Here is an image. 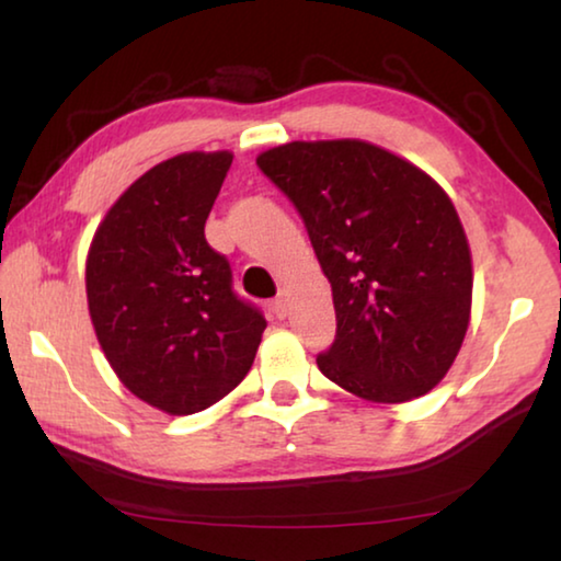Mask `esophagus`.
Here are the masks:
<instances>
[{"label": "esophagus", "mask_w": 561, "mask_h": 561, "mask_svg": "<svg viewBox=\"0 0 561 561\" xmlns=\"http://www.w3.org/2000/svg\"><path fill=\"white\" fill-rule=\"evenodd\" d=\"M272 311H274V314H277L279 319H284V317L289 314V294L284 291V289L277 294V299L272 301Z\"/></svg>", "instance_id": "1"}]
</instances>
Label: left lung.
Instances as JSON below:
<instances>
[{"label":"left lung","mask_w":561,"mask_h":561,"mask_svg":"<svg viewBox=\"0 0 561 561\" xmlns=\"http://www.w3.org/2000/svg\"><path fill=\"white\" fill-rule=\"evenodd\" d=\"M257 165L299 210L331 284L336 339L319 371L371 403L433 391L472 307L470 244L448 193L358 138L291 140Z\"/></svg>","instance_id":"1"}]
</instances>
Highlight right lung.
<instances>
[{"instance_id":"1","label":"right lung","mask_w":561,"mask_h":561,"mask_svg":"<svg viewBox=\"0 0 561 561\" xmlns=\"http://www.w3.org/2000/svg\"><path fill=\"white\" fill-rule=\"evenodd\" d=\"M230 165V150L153 165L89 247L87 299L103 354L133 396L168 415L205 411L240 386L267 327L205 240Z\"/></svg>"}]
</instances>
